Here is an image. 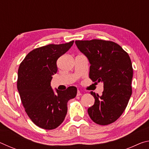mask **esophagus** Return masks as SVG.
I'll return each instance as SVG.
<instances>
[{"label": "esophagus", "mask_w": 149, "mask_h": 149, "mask_svg": "<svg viewBox=\"0 0 149 149\" xmlns=\"http://www.w3.org/2000/svg\"><path fill=\"white\" fill-rule=\"evenodd\" d=\"M80 95H81V92L79 91V90L77 91V96H80Z\"/></svg>", "instance_id": "34e87169"}]
</instances>
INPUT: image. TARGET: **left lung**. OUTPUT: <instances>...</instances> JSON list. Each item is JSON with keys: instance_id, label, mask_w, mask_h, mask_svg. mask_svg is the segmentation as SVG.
Here are the masks:
<instances>
[{"instance_id": "obj_1", "label": "left lung", "mask_w": 149, "mask_h": 149, "mask_svg": "<svg viewBox=\"0 0 149 149\" xmlns=\"http://www.w3.org/2000/svg\"><path fill=\"white\" fill-rule=\"evenodd\" d=\"M75 42L89 59L90 79L104 85L101 95L91 92L95 101L88 108V114L97 124H110L123 114L132 94L133 68L129 54L110 41L92 39Z\"/></svg>"}]
</instances>
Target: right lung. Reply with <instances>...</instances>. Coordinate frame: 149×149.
Here are the masks:
<instances>
[{
	"instance_id": "1",
	"label": "right lung",
	"mask_w": 149,
	"mask_h": 149,
	"mask_svg": "<svg viewBox=\"0 0 149 149\" xmlns=\"http://www.w3.org/2000/svg\"><path fill=\"white\" fill-rule=\"evenodd\" d=\"M74 41L60 45L50 44L29 52L19 65L17 88L27 116L35 125L53 130L63 122L67 103L77 95V88L65 91L50 87L52 75L58 70L56 61L72 46Z\"/></svg>"
}]
</instances>
